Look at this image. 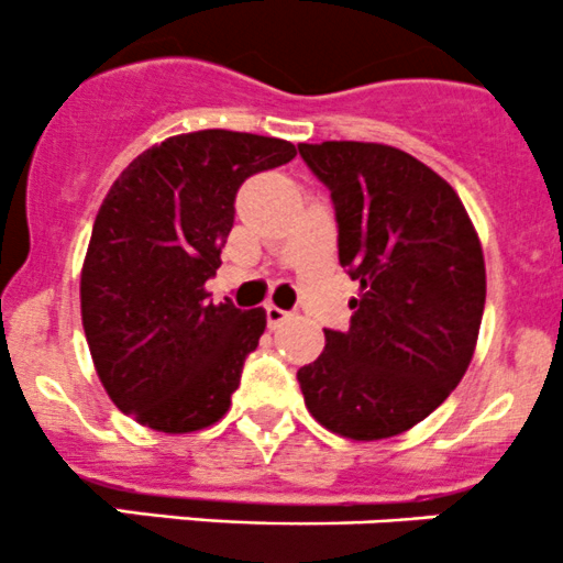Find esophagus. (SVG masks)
<instances>
[{
    "mask_svg": "<svg viewBox=\"0 0 563 563\" xmlns=\"http://www.w3.org/2000/svg\"><path fill=\"white\" fill-rule=\"evenodd\" d=\"M291 313L288 310H280L277 305H266V323H269V329H277L283 321H288Z\"/></svg>",
    "mask_w": 563,
    "mask_h": 563,
    "instance_id": "1",
    "label": "esophagus"
}]
</instances>
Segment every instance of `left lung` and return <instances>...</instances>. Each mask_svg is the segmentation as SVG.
Masks as SVG:
<instances>
[{"label":"left lung","mask_w":563,"mask_h":563,"mask_svg":"<svg viewBox=\"0 0 563 563\" xmlns=\"http://www.w3.org/2000/svg\"><path fill=\"white\" fill-rule=\"evenodd\" d=\"M338 220L340 266L360 283L345 332L323 329L299 367L305 406L332 433L376 441L422 422L457 387L485 310V258L450 181L408 152L299 144Z\"/></svg>","instance_id":"1"}]
</instances>
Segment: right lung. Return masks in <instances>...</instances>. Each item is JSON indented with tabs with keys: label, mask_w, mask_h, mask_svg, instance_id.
I'll return each instance as SVG.
<instances>
[{
	"label": "right lung",
	"mask_w": 563,
	"mask_h": 563,
	"mask_svg": "<svg viewBox=\"0 0 563 563\" xmlns=\"http://www.w3.org/2000/svg\"><path fill=\"white\" fill-rule=\"evenodd\" d=\"M297 157L269 135L198 130L141 152L113 181L81 269L95 371L122 413L161 433L223 419L264 334L261 308L212 305L242 181Z\"/></svg>",
	"instance_id": "obj_1"
}]
</instances>
